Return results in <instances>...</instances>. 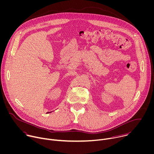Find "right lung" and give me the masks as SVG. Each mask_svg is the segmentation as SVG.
<instances>
[{"instance_id": "obj_1", "label": "right lung", "mask_w": 154, "mask_h": 154, "mask_svg": "<svg viewBox=\"0 0 154 154\" xmlns=\"http://www.w3.org/2000/svg\"><path fill=\"white\" fill-rule=\"evenodd\" d=\"M51 112H47V114H48V113H51Z\"/></svg>"}]
</instances>
